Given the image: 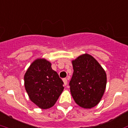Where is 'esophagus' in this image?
<instances>
[{
	"label": "esophagus",
	"mask_w": 128,
	"mask_h": 128,
	"mask_svg": "<svg viewBox=\"0 0 128 128\" xmlns=\"http://www.w3.org/2000/svg\"><path fill=\"white\" fill-rule=\"evenodd\" d=\"M63 81H64V83L65 86H66L67 83H68V79L66 78H63Z\"/></svg>",
	"instance_id": "1"
}]
</instances>
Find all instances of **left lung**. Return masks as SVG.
Segmentation results:
<instances>
[{
	"label": "left lung",
	"mask_w": 128,
	"mask_h": 128,
	"mask_svg": "<svg viewBox=\"0 0 128 128\" xmlns=\"http://www.w3.org/2000/svg\"><path fill=\"white\" fill-rule=\"evenodd\" d=\"M73 74L69 83L75 102L91 108L100 102L106 85V74L97 60L86 54L72 61Z\"/></svg>",
	"instance_id": "left-lung-1"
}]
</instances>
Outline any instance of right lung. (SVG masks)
Masks as SVG:
<instances>
[{"mask_svg":"<svg viewBox=\"0 0 128 128\" xmlns=\"http://www.w3.org/2000/svg\"><path fill=\"white\" fill-rule=\"evenodd\" d=\"M44 58L34 60L24 75L25 89L30 100L42 109L52 107L63 92V81Z\"/></svg>","mask_w":128,"mask_h":128,"instance_id":"right-lung-1","label":"right lung"}]
</instances>
